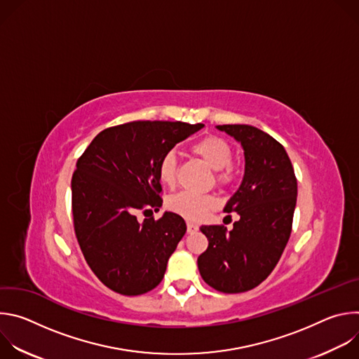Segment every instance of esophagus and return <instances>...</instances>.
I'll return each mask as SVG.
<instances>
[{
    "instance_id": "1",
    "label": "esophagus",
    "mask_w": 359,
    "mask_h": 359,
    "mask_svg": "<svg viewBox=\"0 0 359 359\" xmlns=\"http://www.w3.org/2000/svg\"><path fill=\"white\" fill-rule=\"evenodd\" d=\"M198 230V226L197 224H194V223H187V233L189 234H193V233H196Z\"/></svg>"
}]
</instances>
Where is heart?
<instances>
[{
  "label": "heart",
  "mask_w": 359,
  "mask_h": 359,
  "mask_svg": "<svg viewBox=\"0 0 359 359\" xmlns=\"http://www.w3.org/2000/svg\"><path fill=\"white\" fill-rule=\"evenodd\" d=\"M191 151L215 170L217 184L227 186L233 180V170L230 168L233 150L224 139L219 136H206L191 146ZM158 175L165 186L175 184L177 176V158L173 150L165 153L161 159ZM216 198L210 194H194L189 191L176 193L166 201L170 212L187 220H200L210 209L216 208Z\"/></svg>",
  "instance_id": "1"
}]
</instances>
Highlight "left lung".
I'll use <instances>...</instances> for the list:
<instances>
[{"instance_id":"left-lung-1","label":"left lung","mask_w":359,"mask_h":359,"mask_svg":"<svg viewBox=\"0 0 359 359\" xmlns=\"http://www.w3.org/2000/svg\"><path fill=\"white\" fill-rule=\"evenodd\" d=\"M244 150V176L224 206L240 216L233 229L201 226L209 247L198 255L201 278L226 294L252 290L277 266L291 234L297 179L283 144L250 125L216 126Z\"/></svg>"}]
</instances>
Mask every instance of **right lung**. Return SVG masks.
Returning <instances> with one entry per match:
<instances>
[{
    "instance_id": "obj_1",
    "label": "right lung",
    "mask_w": 359,
    "mask_h": 359,
    "mask_svg": "<svg viewBox=\"0 0 359 359\" xmlns=\"http://www.w3.org/2000/svg\"><path fill=\"white\" fill-rule=\"evenodd\" d=\"M203 126L123 123L97 133L78 159L71 183L75 234L88 266L112 291L140 295L162 281L186 223L172 212L143 223L136 215L159 212L161 159Z\"/></svg>"
}]
</instances>
